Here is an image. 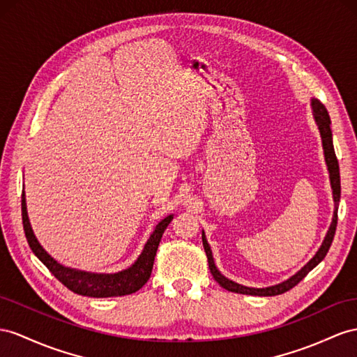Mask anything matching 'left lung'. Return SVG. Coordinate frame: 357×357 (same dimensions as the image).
<instances>
[{
  "label": "left lung",
  "instance_id": "1",
  "mask_svg": "<svg viewBox=\"0 0 357 357\" xmlns=\"http://www.w3.org/2000/svg\"><path fill=\"white\" fill-rule=\"evenodd\" d=\"M310 107H312V114H314V119H315V123L318 126L319 135H321L324 160H326V166H327V170H328V179H331V187H332V195H333V202H335V211H333L332 223H331V226H328V231H327V234L324 236L321 245H319L318 252L314 255L312 259H309V262L306 264L305 267H301L294 274V276H291L289 279L278 283V285H271V287H266V288L244 287V285H240V283H236V282H234L231 279H227L226 276H223V274L218 271V268L215 267L211 248H209V244L206 241V236H205V232L202 231V243H204V249L206 252L209 270H211L213 278L218 282V285L223 287L227 291L238 292V294H248V296H259V297H268V296L283 294V292L289 291L292 287H296L297 283L301 279H303L310 270L315 268L318 264L324 259L328 249H331L332 241H333V236H335V231H336V223H337V205H340V199H341L340 166H337V160H336L335 149H333V139H332V130H331V123L332 122H331V117H328L327 109L315 98L310 99Z\"/></svg>",
  "mask_w": 357,
  "mask_h": 357
}]
</instances>
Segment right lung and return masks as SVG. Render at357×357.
I'll return each instance as SVG.
<instances>
[{"label":"right lung","mask_w":357,"mask_h":357,"mask_svg":"<svg viewBox=\"0 0 357 357\" xmlns=\"http://www.w3.org/2000/svg\"><path fill=\"white\" fill-rule=\"evenodd\" d=\"M172 220H173V214L164 217L162 220L155 226L149 240L144 244L140 257L137 258V261L131 267L117 273L83 271V270L61 266L60 262L54 259L51 255L42 248L33 232L29 213H26L25 191L22 193V223H24L26 241H29L33 253L40 259L43 266L63 283V285L68 287L70 291H74L75 294H79V296L96 297V298L121 297V296H128V294H132L135 291H139L151 278L155 255H157L161 236Z\"/></svg>","instance_id":"right-lung-1"}]
</instances>
